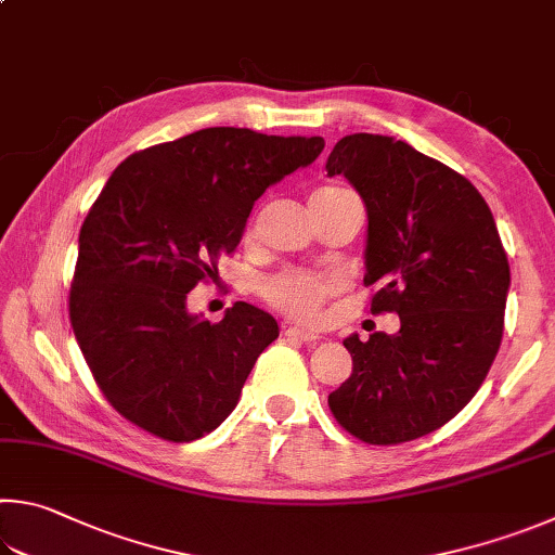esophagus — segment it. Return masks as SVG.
<instances>
[{"label": "esophagus", "instance_id": "obj_1", "mask_svg": "<svg viewBox=\"0 0 555 555\" xmlns=\"http://www.w3.org/2000/svg\"><path fill=\"white\" fill-rule=\"evenodd\" d=\"M284 335L286 337H291V339H300V341H318L320 339V335L318 332H310V330H304V327H296V325H291V327H284Z\"/></svg>", "mask_w": 555, "mask_h": 555}]
</instances>
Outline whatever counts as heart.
Returning <instances> with one entry per match:
<instances>
[{
  "label": "heart",
  "mask_w": 555,
  "mask_h": 555,
  "mask_svg": "<svg viewBox=\"0 0 555 555\" xmlns=\"http://www.w3.org/2000/svg\"><path fill=\"white\" fill-rule=\"evenodd\" d=\"M345 186L327 184L312 191V201L330 198L345 194ZM339 288V279L335 274H315V271L304 269H286L276 276H269L261 284V298L271 308H276L288 318L296 320H318L320 310L330 296H335Z\"/></svg>",
  "instance_id": "1"
}]
</instances>
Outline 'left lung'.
I'll use <instances>...</instances> for the list:
<instances>
[{
	"mask_svg": "<svg viewBox=\"0 0 555 555\" xmlns=\"http://www.w3.org/2000/svg\"><path fill=\"white\" fill-rule=\"evenodd\" d=\"M366 204L371 312H398L396 335L345 339L351 376L330 410L366 444H402L447 425L495 361L509 261L470 181L388 135H345L327 157Z\"/></svg>",
	"mask_w": 555,
	"mask_h": 555,
	"instance_id": "8db88e82",
	"label": "left lung"
}]
</instances>
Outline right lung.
I'll return each instance as SVG.
<instances>
[{"label":"right lung","mask_w":555,"mask_h":555,"mask_svg":"<svg viewBox=\"0 0 555 555\" xmlns=\"http://www.w3.org/2000/svg\"><path fill=\"white\" fill-rule=\"evenodd\" d=\"M320 135L204 128L124 159L79 230L69 322L106 400L167 441H194L235 410L257 357L279 337L237 300L220 322L186 310L198 281L243 240L264 191L308 167Z\"/></svg>","instance_id":"obj_1"}]
</instances>
